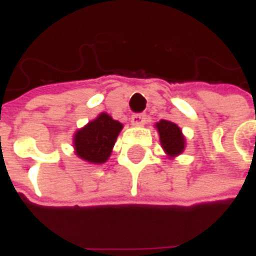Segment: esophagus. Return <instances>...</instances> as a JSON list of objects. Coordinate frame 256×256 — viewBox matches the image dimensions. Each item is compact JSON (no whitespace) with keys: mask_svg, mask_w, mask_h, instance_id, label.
Returning a JSON list of instances; mask_svg holds the SVG:
<instances>
[{"mask_svg":"<svg viewBox=\"0 0 256 256\" xmlns=\"http://www.w3.org/2000/svg\"><path fill=\"white\" fill-rule=\"evenodd\" d=\"M146 123V115L145 114H134L132 116V124L133 126H144Z\"/></svg>","mask_w":256,"mask_h":256,"instance_id":"1","label":"esophagus"}]
</instances>
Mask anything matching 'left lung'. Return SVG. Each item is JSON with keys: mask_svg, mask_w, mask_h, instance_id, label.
Here are the masks:
<instances>
[{"mask_svg": "<svg viewBox=\"0 0 256 256\" xmlns=\"http://www.w3.org/2000/svg\"><path fill=\"white\" fill-rule=\"evenodd\" d=\"M155 128L159 133V140L164 154L168 159H174L178 155H181L185 150V136L182 134V130L177 123L170 122L166 119H162L158 123H155Z\"/></svg>", "mask_w": 256, "mask_h": 256, "instance_id": "8db88e82", "label": "left lung"}]
</instances>
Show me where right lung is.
Instances as JSON below:
<instances>
[{
    "label": "right lung",
    "mask_w": 256,
    "mask_h": 256,
    "mask_svg": "<svg viewBox=\"0 0 256 256\" xmlns=\"http://www.w3.org/2000/svg\"><path fill=\"white\" fill-rule=\"evenodd\" d=\"M122 128V123L101 112L96 119L75 132L72 138L75 155L92 164L106 163Z\"/></svg>",
    "instance_id": "add662e5"
}]
</instances>
